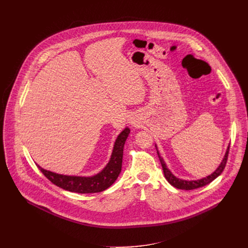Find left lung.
Returning <instances> with one entry per match:
<instances>
[{
    "label": "left lung",
    "instance_id": "1",
    "mask_svg": "<svg viewBox=\"0 0 248 248\" xmlns=\"http://www.w3.org/2000/svg\"><path fill=\"white\" fill-rule=\"evenodd\" d=\"M157 153H158L159 159H160V162H161V165H162V168H163L165 178L167 179V181L169 182V183H170L172 186H174L175 188H178V189H182V190H194V189H197V188L203 187L205 185H208L209 183H211L213 180H215L221 173L223 172L224 168L226 166V163H227L229 147H228V149L226 151V154L224 155V159L222 160V162H221L219 167L216 169V171L213 174L207 176L206 178H203V179H200V180H197V181H186V180H181V179L175 177L172 174V172L167 168V166H166L163 158L160 155L159 152H157Z\"/></svg>",
    "mask_w": 248,
    "mask_h": 248
}]
</instances>
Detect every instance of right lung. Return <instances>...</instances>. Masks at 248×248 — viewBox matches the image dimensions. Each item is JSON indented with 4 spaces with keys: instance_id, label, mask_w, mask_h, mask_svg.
Instances as JSON below:
<instances>
[{
    "instance_id": "add662e5",
    "label": "right lung",
    "mask_w": 248,
    "mask_h": 248,
    "mask_svg": "<svg viewBox=\"0 0 248 248\" xmlns=\"http://www.w3.org/2000/svg\"><path fill=\"white\" fill-rule=\"evenodd\" d=\"M129 134V128L125 127L124 131L117 137L113 151L111 154V158L103 170L93 177H76V176H65L56 174L50 171H46L41 167L40 169L42 174L53 183L54 185L74 193L88 194V193H98L104 191L110 187L115 180L119 177L122 171L123 164V155H124V146L126 138Z\"/></svg>"
}]
</instances>
